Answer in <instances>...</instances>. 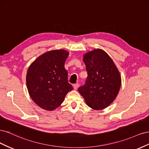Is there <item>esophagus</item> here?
Returning <instances> with one entry per match:
<instances>
[{
	"instance_id": "34e87169",
	"label": "esophagus",
	"mask_w": 149,
	"mask_h": 149,
	"mask_svg": "<svg viewBox=\"0 0 149 149\" xmlns=\"http://www.w3.org/2000/svg\"><path fill=\"white\" fill-rule=\"evenodd\" d=\"M73 88H74V89L75 90L77 89L78 88V83L74 84L73 85Z\"/></svg>"
}]
</instances>
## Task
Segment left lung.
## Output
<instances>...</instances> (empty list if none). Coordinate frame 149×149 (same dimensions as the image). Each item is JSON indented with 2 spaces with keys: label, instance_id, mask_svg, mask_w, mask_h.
<instances>
[{
  "label": "left lung",
  "instance_id": "8db88e82",
  "mask_svg": "<svg viewBox=\"0 0 149 149\" xmlns=\"http://www.w3.org/2000/svg\"><path fill=\"white\" fill-rule=\"evenodd\" d=\"M83 61L87 79L78 91L86 104L94 110H102L113 102L119 92L121 76L108 54L100 48L86 53Z\"/></svg>",
  "mask_w": 149,
  "mask_h": 149
}]
</instances>
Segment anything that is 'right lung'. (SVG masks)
Here are the masks:
<instances>
[{
    "mask_svg": "<svg viewBox=\"0 0 149 149\" xmlns=\"http://www.w3.org/2000/svg\"><path fill=\"white\" fill-rule=\"evenodd\" d=\"M68 55L65 49L48 51L39 56L29 68L26 83L29 95L43 109H56L73 89L65 68Z\"/></svg>",
    "mask_w": 149,
    "mask_h": 149,
    "instance_id": "add662e5",
    "label": "right lung"
}]
</instances>
